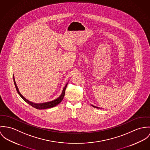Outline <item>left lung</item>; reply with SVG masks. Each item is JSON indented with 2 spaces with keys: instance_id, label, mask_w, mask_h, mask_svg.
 <instances>
[{
  "instance_id": "obj_1",
  "label": "left lung",
  "mask_w": 150,
  "mask_h": 150,
  "mask_svg": "<svg viewBox=\"0 0 150 150\" xmlns=\"http://www.w3.org/2000/svg\"><path fill=\"white\" fill-rule=\"evenodd\" d=\"M91 106H93V107H94V108H97V109H98V108H98V107H97V106H94V105H91Z\"/></svg>"
}]
</instances>
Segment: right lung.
<instances>
[{"label": "right lung", "mask_w": 150, "mask_h": 150, "mask_svg": "<svg viewBox=\"0 0 150 150\" xmlns=\"http://www.w3.org/2000/svg\"><path fill=\"white\" fill-rule=\"evenodd\" d=\"M13 79H14V84H15V86H16V90H17V92L18 93V94L21 96V97L26 102H27L28 104H29L30 105H31L32 106H33L34 108L35 109H48V108H53V107H54L56 106V105H57L58 104H59L62 100L63 99L64 97V95H65V91H66V87H67V84H66V86H64L63 91H62V93L61 94V95L56 100H52V101H50V102H44V103H34L32 102L29 100L26 99L21 94V93L19 92V89L18 88V86H17V84L16 82V81H15V78H14V76L13 75Z\"/></svg>", "instance_id": "1"}]
</instances>
